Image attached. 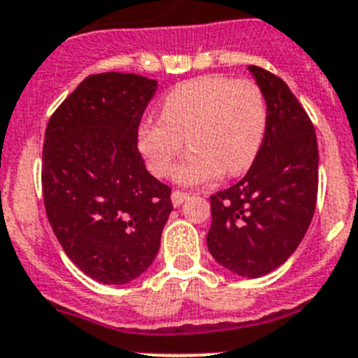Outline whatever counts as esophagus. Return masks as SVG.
Segmentation results:
<instances>
[{
	"label": "esophagus",
	"mask_w": 358,
	"mask_h": 358,
	"mask_svg": "<svg viewBox=\"0 0 358 358\" xmlns=\"http://www.w3.org/2000/svg\"><path fill=\"white\" fill-rule=\"evenodd\" d=\"M187 198H189L187 192H182V191H173V194H171V200H173V205H175V207H180V205L187 200Z\"/></svg>",
	"instance_id": "1"
}]
</instances>
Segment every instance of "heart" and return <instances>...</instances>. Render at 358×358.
I'll list each match as a JSON object with an SVG mask.
<instances>
[{
  "instance_id": "b5f03b06",
  "label": "heart",
  "mask_w": 358,
  "mask_h": 358,
  "mask_svg": "<svg viewBox=\"0 0 358 358\" xmlns=\"http://www.w3.org/2000/svg\"><path fill=\"white\" fill-rule=\"evenodd\" d=\"M266 131V102L250 80L203 76L166 93L162 117L138 127V149L157 176L169 175L187 144L191 153L176 167L183 185L213 182L225 169L239 175L252 166Z\"/></svg>"
}]
</instances>
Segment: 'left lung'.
<instances>
[{"label":"left lung","instance_id":"obj_1","mask_svg":"<svg viewBox=\"0 0 358 358\" xmlns=\"http://www.w3.org/2000/svg\"><path fill=\"white\" fill-rule=\"evenodd\" d=\"M266 102V131L256 160L236 185L210 196L207 247L241 278L281 266L308 231L317 201L315 129L287 83L248 66Z\"/></svg>","mask_w":358,"mask_h":358}]
</instances>
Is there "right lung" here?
I'll list each match as a JSON object with an SVG mask.
<instances>
[{
    "instance_id": "right-lung-1",
    "label": "right lung",
    "mask_w": 358,
    "mask_h": 358,
    "mask_svg": "<svg viewBox=\"0 0 358 358\" xmlns=\"http://www.w3.org/2000/svg\"><path fill=\"white\" fill-rule=\"evenodd\" d=\"M157 88L136 73L90 76L46 126V216L66 256L104 285H126L151 266L173 210L171 189L149 175L136 148Z\"/></svg>"
}]
</instances>
